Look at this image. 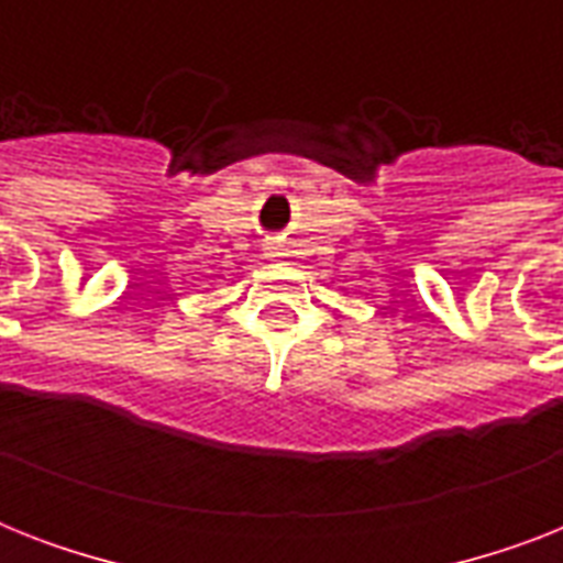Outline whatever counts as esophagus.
Instances as JSON below:
<instances>
[{"mask_svg":"<svg viewBox=\"0 0 563 563\" xmlns=\"http://www.w3.org/2000/svg\"><path fill=\"white\" fill-rule=\"evenodd\" d=\"M274 251H277V247H272V256H274Z\"/></svg>","mask_w":563,"mask_h":563,"instance_id":"1","label":"esophagus"}]
</instances>
